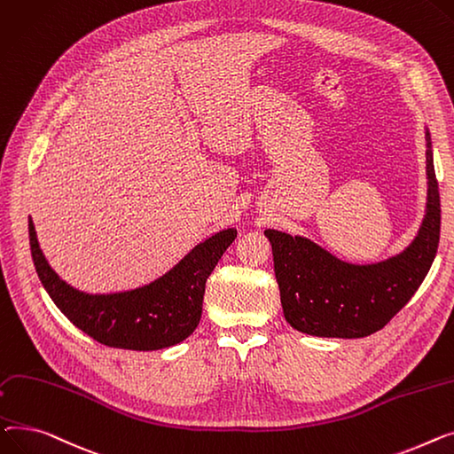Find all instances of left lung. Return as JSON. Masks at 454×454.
<instances>
[{"label":"left lung","instance_id":"obj_1","mask_svg":"<svg viewBox=\"0 0 454 454\" xmlns=\"http://www.w3.org/2000/svg\"><path fill=\"white\" fill-rule=\"evenodd\" d=\"M427 215L412 246L387 262L346 263L301 236L268 229L286 321L317 337L380 332L427 277L440 242V192L427 131Z\"/></svg>","mask_w":454,"mask_h":454}]
</instances>
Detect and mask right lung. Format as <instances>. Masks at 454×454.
Masks as SVG:
<instances>
[{
  "label": "right lung",
  "mask_w": 454,
  "mask_h": 454,
  "mask_svg": "<svg viewBox=\"0 0 454 454\" xmlns=\"http://www.w3.org/2000/svg\"><path fill=\"white\" fill-rule=\"evenodd\" d=\"M234 238L236 231L227 229L205 239L172 271L145 287L112 295H88L51 270L29 218L33 262L52 302L78 330L104 346L122 350L168 348L196 330L207 278Z\"/></svg>",
  "instance_id": "obj_1"
}]
</instances>
